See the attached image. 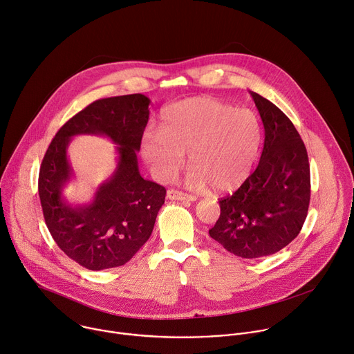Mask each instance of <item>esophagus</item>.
I'll use <instances>...</instances> for the list:
<instances>
[{"label": "esophagus", "instance_id": "esophagus-1", "mask_svg": "<svg viewBox=\"0 0 354 354\" xmlns=\"http://www.w3.org/2000/svg\"><path fill=\"white\" fill-rule=\"evenodd\" d=\"M167 198L171 199V201H195L196 198L192 196V195H188V194H184L181 191H177V189H169L167 191Z\"/></svg>", "mask_w": 354, "mask_h": 354}]
</instances>
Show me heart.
Returning a JSON list of instances; mask_svg holds the SVG:
<instances>
[{
    "label": "heart",
    "mask_w": 354,
    "mask_h": 354,
    "mask_svg": "<svg viewBox=\"0 0 354 354\" xmlns=\"http://www.w3.org/2000/svg\"><path fill=\"white\" fill-rule=\"evenodd\" d=\"M261 140V122L251 110L214 97H191L163 110L159 132L147 133L140 149L162 181L181 170L188 152L189 188L210 184L215 191H227L250 176Z\"/></svg>",
    "instance_id": "1"
}]
</instances>
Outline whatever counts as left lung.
Wrapping results in <instances>:
<instances>
[{
	"label": "left lung",
	"mask_w": 354,
	"mask_h": 354,
	"mask_svg": "<svg viewBox=\"0 0 354 354\" xmlns=\"http://www.w3.org/2000/svg\"><path fill=\"white\" fill-rule=\"evenodd\" d=\"M265 140L255 171L219 201L221 216L209 236L241 258L272 255L300 233L310 205L308 155L288 115L255 92Z\"/></svg>",
	"instance_id": "8db88e82"
}]
</instances>
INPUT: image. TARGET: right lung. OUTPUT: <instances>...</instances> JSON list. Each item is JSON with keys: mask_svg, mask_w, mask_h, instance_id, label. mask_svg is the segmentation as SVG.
<instances>
[{"mask_svg": "<svg viewBox=\"0 0 354 354\" xmlns=\"http://www.w3.org/2000/svg\"><path fill=\"white\" fill-rule=\"evenodd\" d=\"M151 100L140 95L100 99L68 120L44 155L39 196L57 245L91 270L127 263L151 237L166 188L139 173L136 152L149 120ZM77 134H100L116 144L118 167L89 204L73 205L62 195L73 178L67 147Z\"/></svg>", "mask_w": 354, "mask_h": 354, "instance_id": "1", "label": "right lung"}]
</instances>
